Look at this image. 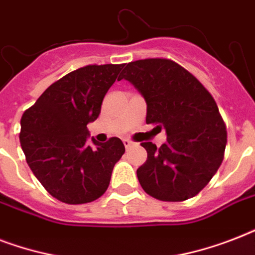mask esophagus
<instances>
[{
    "instance_id": "1",
    "label": "esophagus",
    "mask_w": 255,
    "mask_h": 255,
    "mask_svg": "<svg viewBox=\"0 0 255 255\" xmlns=\"http://www.w3.org/2000/svg\"><path fill=\"white\" fill-rule=\"evenodd\" d=\"M123 144H124V147H126V148H129V147H131V145H132V144H133V143H132L131 140H128V139H124V140H123Z\"/></svg>"
}]
</instances>
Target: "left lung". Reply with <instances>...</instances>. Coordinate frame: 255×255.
<instances>
[{"mask_svg": "<svg viewBox=\"0 0 255 255\" xmlns=\"http://www.w3.org/2000/svg\"><path fill=\"white\" fill-rule=\"evenodd\" d=\"M147 103V124L164 127L167 141L141 143L147 161L141 188L161 201H185L208 185L224 160L226 126L213 96L192 74L165 58L128 63L120 74Z\"/></svg>", "mask_w": 255, "mask_h": 255, "instance_id": "left-lung-1", "label": "left lung"}]
</instances>
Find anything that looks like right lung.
<instances>
[{
    "label": "right lung",
    "instance_id": "right-lung-1",
    "mask_svg": "<svg viewBox=\"0 0 255 255\" xmlns=\"http://www.w3.org/2000/svg\"><path fill=\"white\" fill-rule=\"evenodd\" d=\"M123 65H88L46 88L21 118L22 151L34 176L53 197L77 205L107 190L126 152L119 137L88 141L87 124L99 116Z\"/></svg>",
    "mask_w": 255,
    "mask_h": 255
}]
</instances>
